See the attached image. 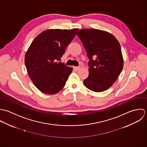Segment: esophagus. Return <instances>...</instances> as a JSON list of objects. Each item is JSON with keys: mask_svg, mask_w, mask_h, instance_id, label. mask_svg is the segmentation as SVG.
<instances>
[{"mask_svg": "<svg viewBox=\"0 0 147 147\" xmlns=\"http://www.w3.org/2000/svg\"><path fill=\"white\" fill-rule=\"evenodd\" d=\"M79 69H80V67H78V66H74V69L75 70H76V71H77Z\"/></svg>", "mask_w": 147, "mask_h": 147, "instance_id": "esophagus-1", "label": "esophagus"}]
</instances>
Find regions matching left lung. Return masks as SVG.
I'll use <instances>...</instances> for the list:
<instances>
[{"instance_id":"obj_1","label":"left lung","mask_w":147,"mask_h":147,"mask_svg":"<svg viewBox=\"0 0 147 147\" xmlns=\"http://www.w3.org/2000/svg\"><path fill=\"white\" fill-rule=\"evenodd\" d=\"M89 59L88 77L84 84L89 90L102 92L117 80L123 67L121 47L111 33L99 30L84 29L77 34Z\"/></svg>"}]
</instances>
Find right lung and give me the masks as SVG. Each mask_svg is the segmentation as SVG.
I'll use <instances>...</instances> for the list:
<instances>
[{
  "label": "right lung",
  "mask_w": 147,
  "mask_h": 147,
  "mask_svg": "<svg viewBox=\"0 0 147 147\" xmlns=\"http://www.w3.org/2000/svg\"><path fill=\"white\" fill-rule=\"evenodd\" d=\"M78 30H46L31 43L25 65L30 79L41 92L55 94L65 86L73 68L59 61Z\"/></svg>",
  "instance_id": "obj_1"
}]
</instances>
